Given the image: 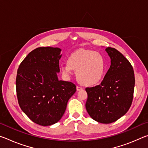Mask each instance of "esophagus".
I'll use <instances>...</instances> for the list:
<instances>
[{
	"label": "esophagus",
	"instance_id": "obj_1",
	"mask_svg": "<svg viewBox=\"0 0 148 148\" xmlns=\"http://www.w3.org/2000/svg\"><path fill=\"white\" fill-rule=\"evenodd\" d=\"M83 89H82V87H79V86H77L76 87V90L77 91H81V90H82Z\"/></svg>",
	"mask_w": 148,
	"mask_h": 148
}]
</instances>
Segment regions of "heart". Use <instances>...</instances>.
I'll use <instances>...</instances> for the list:
<instances>
[{
	"label": "heart",
	"instance_id": "1",
	"mask_svg": "<svg viewBox=\"0 0 148 148\" xmlns=\"http://www.w3.org/2000/svg\"><path fill=\"white\" fill-rule=\"evenodd\" d=\"M76 71V78L80 84L92 86L99 84L104 76L106 61L101 53L94 50H79L72 53L67 64L61 67L64 76H71Z\"/></svg>",
	"mask_w": 148,
	"mask_h": 148
}]
</instances>
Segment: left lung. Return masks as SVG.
Masks as SVG:
<instances>
[{"label":"left lung","mask_w":148,"mask_h":148,"mask_svg":"<svg viewBox=\"0 0 148 148\" xmlns=\"http://www.w3.org/2000/svg\"><path fill=\"white\" fill-rule=\"evenodd\" d=\"M111 65L101 84L87 87L86 108L92 119L101 123H113L131 106L135 78L130 62L116 49L106 47Z\"/></svg>","instance_id":"left-lung-1"}]
</instances>
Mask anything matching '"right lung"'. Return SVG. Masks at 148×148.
I'll use <instances>...</instances> for the list:
<instances>
[{"instance_id":"obj_1","label":"right lung","mask_w":148,"mask_h":148,"mask_svg":"<svg viewBox=\"0 0 148 148\" xmlns=\"http://www.w3.org/2000/svg\"><path fill=\"white\" fill-rule=\"evenodd\" d=\"M61 49L41 47L27 55L17 70L16 92L20 108L36 124L49 126L63 116L76 91L71 82L59 80Z\"/></svg>"}]
</instances>
